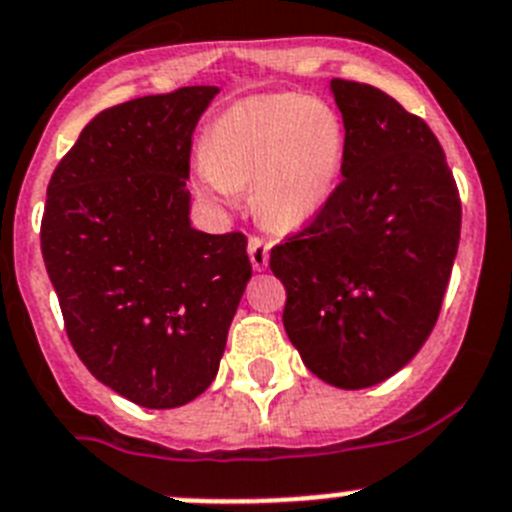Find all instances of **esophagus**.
<instances>
[{"instance_id": "esophagus-1", "label": "esophagus", "mask_w": 512, "mask_h": 512, "mask_svg": "<svg viewBox=\"0 0 512 512\" xmlns=\"http://www.w3.org/2000/svg\"><path fill=\"white\" fill-rule=\"evenodd\" d=\"M247 252H250L252 268H255V270H265V268H268L270 244L265 242V239L257 237V234H252L250 242H247Z\"/></svg>"}]
</instances>
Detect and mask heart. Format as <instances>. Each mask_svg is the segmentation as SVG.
<instances>
[{
	"label": "heart",
	"mask_w": 512,
	"mask_h": 512,
	"mask_svg": "<svg viewBox=\"0 0 512 512\" xmlns=\"http://www.w3.org/2000/svg\"><path fill=\"white\" fill-rule=\"evenodd\" d=\"M342 159L345 126L330 102L281 92L226 108L208 128L198 175L224 201L252 188L257 216L291 229L330 201Z\"/></svg>",
	"instance_id": "heart-1"
}]
</instances>
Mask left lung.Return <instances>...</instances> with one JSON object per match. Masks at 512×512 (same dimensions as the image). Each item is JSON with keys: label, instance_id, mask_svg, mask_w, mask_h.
<instances>
[{"label": "left lung", "instance_id": "left-lung-1", "mask_svg": "<svg viewBox=\"0 0 512 512\" xmlns=\"http://www.w3.org/2000/svg\"><path fill=\"white\" fill-rule=\"evenodd\" d=\"M345 123L342 180L270 250L283 327L314 376L340 389L389 379L422 348L459 250L461 198L441 141L373 84L332 79Z\"/></svg>", "mask_w": 512, "mask_h": 512}]
</instances>
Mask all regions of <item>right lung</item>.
I'll use <instances>...</instances> for the list:
<instances>
[{"instance_id":"add662e5","label":"right lung","mask_w":512,"mask_h":512,"mask_svg":"<svg viewBox=\"0 0 512 512\" xmlns=\"http://www.w3.org/2000/svg\"><path fill=\"white\" fill-rule=\"evenodd\" d=\"M216 87L102 110L48 182L41 250L97 381L149 410L211 386L252 265L242 231L190 226V136Z\"/></svg>"}]
</instances>
